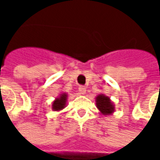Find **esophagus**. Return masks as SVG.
<instances>
[{
  "label": "esophagus",
  "mask_w": 160,
  "mask_h": 160,
  "mask_svg": "<svg viewBox=\"0 0 160 160\" xmlns=\"http://www.w3.org/2000/svg\"><path fill=\"white\" fill-rule=\"evenodd\" d=\"M79 92H80V94H84L85 92H86V88L84 87V86H80L79 87Z\"/></svg>",
  "instance_id": "1"
}]
</instances>
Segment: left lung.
Here are the masks:
<instances>
[{"label": "left lung", "instance_id": "left-lung-1", "mask_svg": "<svg viewBox=\"0 0 160 160\" xmlns=\"http://www.w3.org/2000/svg\"><path fill=\"white\" fill-rule=\"evenodd\" d=\"M96 105L99 110L102 112L104 115H108L111 114L114 111V108L112 105L111 101L108 96H105L103 94L98 95L96 97Z\"/></svg>", "mask_w": 160, "mask_h": 160}]
</instances>
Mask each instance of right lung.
I'll list each match as a JSON object with an SVG mask.
<instances>
[{
    "instance_id": "right-lung-1",
    "label": "right lung",
    "mask_w": 160,
    "mask_h": 160,
    "mask_svg": "<svg viewBox=\"0 0 160 160\" xmlns=\"http://www.w3.org/2000/svg\"><path fill=\"white\" fill-rule=\"evenodd\" d=\"M66 102H67V95L65 93L61 94L59 98H57L53 104H52V109L54 110H61L62 108H64L65 105H66Z\"/></svg>"
}]
</instances>
